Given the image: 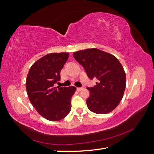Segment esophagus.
I'll return each instance as SVG.
<instances>
[{"label":"esophagus","instance_id":"esophagus-1","mask_svg":"<svg viewBox=\"0 0 154 154\" xmlns=\"http://www.w3.org/2000/svg\"><path fill=\"white\" fill-rule=\"evenodd\" d=\"M76 89L78 91H80L83 89V88L82 87H78V88H76Z\"/></svg>","mask_w":154,"mask_h":154}]
</instances>
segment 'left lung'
I'll list each match as a JSON object with an SVG mask.
<instances>
[{
    "label": "left lung",
    "instance_id": "obj_1",
    "mask_svg": "<svg viewBox=\"0 0 154 154\" xmlns=\"http://www.w3.org/2000/svg\"><path fill=\"white\" fill-rule=\"evenodd\" d=\"M73 56L90 79L97 80L96 85L87 88L88 108L99 114L113 111L122 100L126 88V74L118 59L95 48L76 51Z\"/></svg>",
    "mask_w": 154,
    "mask_h": 154
}]
</instances>
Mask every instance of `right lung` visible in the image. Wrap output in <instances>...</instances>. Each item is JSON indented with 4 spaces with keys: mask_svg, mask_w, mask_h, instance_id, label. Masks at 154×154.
I'll list each match as a JSON object with an SVG mask.
<instances>
[{
    "mask_svg": "<svg viewBox=\"0 0 154 154\" xmlns=\"http://www.w3.org/2000/svg\"><path fill=\"white\" fill-rule=\"evenodd\" d=\"M68 57V53L47 54L32 65L27 75L26 87L29 101L48 120H62L71 110V97L75 87H54L60 80V72Z\"/></svg>",
    "mask_w": 154,
    "mask_h": 154,
    "instance_id": "right-lung-1",
    "label": "right lung"
}]
</instances>
